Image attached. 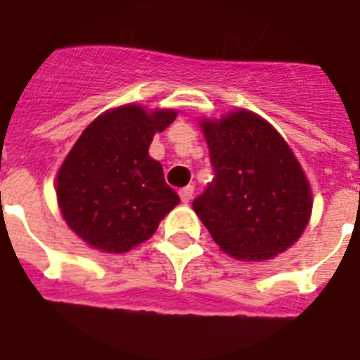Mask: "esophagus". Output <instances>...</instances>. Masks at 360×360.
<instances>
[{"instance_id":"esophagus-1","label":"esophagus","mask_w":360,"mask_h":360,"mask_svg":"<svg viewBox=\"0 0 360 360\" xmlns=\"http://www.w3.org/2000/svg\"><path fill=\"white\" fill-rule=\"evenodd\" d=\"M193 195V186H186L180 190V199H182V203H188Z\"/></svg>"}]
</instances>
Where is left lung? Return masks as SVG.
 <instances>
[{
  "mask_svg": "<svg viewBox=\"0 0 360 360\" xmlns=\"http://www.w3.org/2000/svg\"><path fill=\"white\" fill-rule=\"evenodd\" d=\"M214 178L193 199L212 240L240 261H266L303 234L313 195L284 138L251 111L203 120Z\"/></svg>",
  "mask_w": 360,
  "mask_h": 360,
  "instance_id": "left-lung-1",
  "label": "left lung"
}]
</instances>
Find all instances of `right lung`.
Instances as JSON below:
<instances>
[{"label": "right lung", "instance_id": "add662e5", "mask_svg": "<svg viewBox=\"0 0 360 360\" xmlns=\"http://www.w3.org/2000/svg\"><path fill=\"white\" fill-rule=\"evenodd\" d=\"M176 111L148 112L122 105L97 117L76 140L57 172V201L69 228L105 253H124L149 240L180 203L149 157L155 132Z\"/></svg>", "mask_w": 360, "mask_h": 360}]
</instances>
